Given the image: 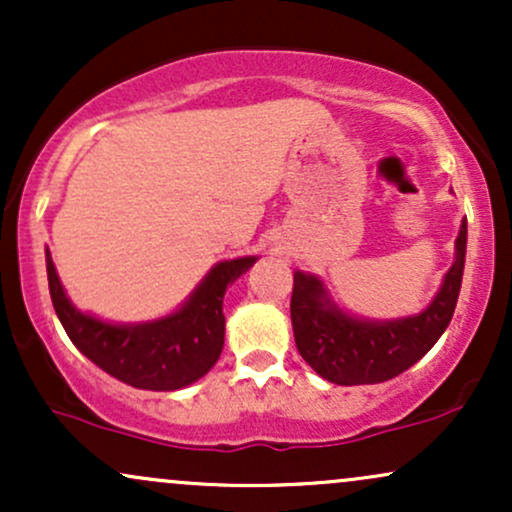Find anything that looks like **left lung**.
I'll list each match as a JSON object with an SVG mask.
<instances>
[{
  "label": "left lung",
  "mask_w": 512,
  "mask_h": 512,
  "mask_svg": "<svg viewBox=\"0 0 512 512\" xmlns=\"http://www.w3.org/2000/svg\"><path fill=\"white\" fill-rule=\"evenodd\" d=\"M467 221L455 240V262L440 291L419 315L399 320H361L332 303L325 284L313 274H293L291 322L298 354L334 385L385 383L424 358L450 325L460 296Z\"/></svg>",
  "instance_id": "left-lung-1"
}]
</instances>
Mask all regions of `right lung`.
<instances>
[{"instance_id":"obj_1","label":"right lung","mask_w":512,"mask_h":512,"mask_svg":"<svg viewBox=\"0 0 512 512\" xmlns=\"http://www.w3.org/2000/svg\"><path fill=\"white\" fill-rule=\"evenodd\" d=\"M255 262L257 257L219 262L185 305L161 320L113 325L74 308L64 293L50 250L45 252L52 305L72 344L113 378L156 392L192 385L219 361L226 330L223 296Z\"/></svg>"}]
</instances>
